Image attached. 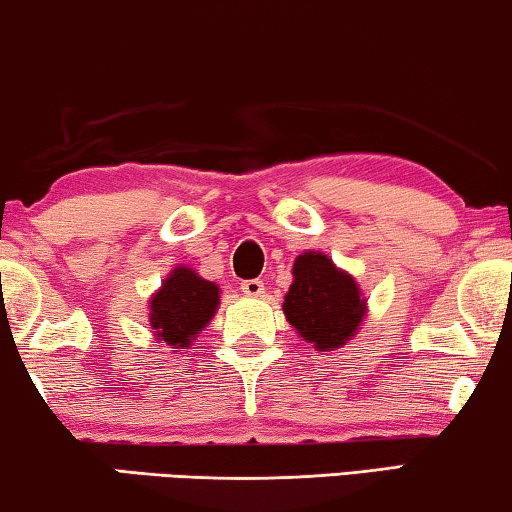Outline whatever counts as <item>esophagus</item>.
Instances as JSON below:
<instances>
[{"label":"esophagus","mask_w":512,"mask_h":512,"mask_svg":"<svg viewBox=\"0 0 512 512\" xmlns=\"http://www.w3.org/2000/svg\"><path fill=\"white\" fill-rule=\"evenodd\" d=\"M242 293L249 295V298H258V295L265 293V286L261 279H247L242 281Z\"/></svg>","instance_id":"1"}]
</instances>
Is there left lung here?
I'll return each mask as SVG.
<instances>
[{
  "label": "left lung",
  "mask_w": 512,
  "mask_h": 512,
  "mask_svg": "<svg viewBox=\"0 0 512 512\" xmlns=\"http://www.w3.org/2000/svg\"><path fill=\"white\" fill-rule=\"evenodd\" d=\"M284 314L316 351H335L358 332L367 300L351 274L339 270L321 251H305L293 263Z\"/></svg>",
  "instance_id": "8db88e82"
}]
</instances>
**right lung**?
<instances>
[{"mask_svg":"<svg viewBox=\"0 0 512 512\" xmlns=\"http://www.w3.org/2000/svg\"><path fill=\"white\" fill-rule=\"evenodd\" d=\"M219 286L196 270L175 268L150 300V325L161 344L187 348L217 314Z\"/></svg>","mask_w":512,"mask_h":512,"instance_id":"1","label":"right lung"}]
</instances>
